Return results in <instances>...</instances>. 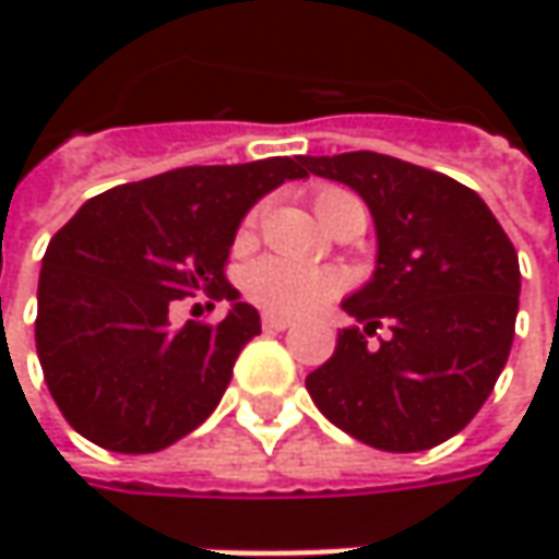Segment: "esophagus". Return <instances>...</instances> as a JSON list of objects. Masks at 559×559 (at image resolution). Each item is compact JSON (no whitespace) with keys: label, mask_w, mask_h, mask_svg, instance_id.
Instances as JSON below:
<instances>
[{"label":"esophagus","mask_w":559,"mask_h":559,"mask_svg":"<svg viewBox=\"0 0 559 559\" xmlns=\"http://www.w3.org/2000/svg\"><path fill=\"white\" fill-rule=\"evenodd\" d=\"M261 326H264L267 333H283V330H289L292 320L289 317H280V313H264V317H261Z\"/></svg>","instance_id":"34e87169"}]
</instances>
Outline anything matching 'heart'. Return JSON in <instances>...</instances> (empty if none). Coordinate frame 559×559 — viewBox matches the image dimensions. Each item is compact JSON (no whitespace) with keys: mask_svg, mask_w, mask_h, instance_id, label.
I'll list each match as a JSON object with an SVG mask.
<instances>
[{"mask_svg":"<svg viewBox=\"0 0 559 559\" xmlns=\"http://www.w3.org/2000/svg\"><path fill=\"white\" fill-rule=\"evenodd\" d=\"M338 195H352V192L326 186V189H320L313 195V207L323 211ZM242 289L264 311L305 313L335 298L342 292V276L333 273V270L305 267L298 261L270 254V258H258V261L248 264L246 276H242Z\"/></svg>","mask_w":559,"mask_h":559,"instance_id":"1","label":"heart"}]
</instances>
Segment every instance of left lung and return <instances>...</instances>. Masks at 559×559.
Masks as SVG:
<instances>
[{"instance_id": "left-lung-1", "label": "left lung", "mask_w": 559, "mask_h": 559, "mask_svg": "<svg viewBox=\"0 0 559 559\" xmlns=\"http://www.w3.org/2000/svg\"><path fill=\"white\" fill-rule=\"evenodd\" d=\"M355 189L376 226L370 283L342 301L357 323L305 385L320 414L379 451H429L479 414L504 370L520 261L488 204L457 180L379 152L305 155ZM393 333L379 349L366 335Z\"/></svg>"}]
</instances>
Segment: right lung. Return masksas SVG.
Returning a JSON list of instances; mask_svg holds the SVG:
<instances>
[{
  "label": "right lung",
  "instance_id": "1",
  "mask_svg": "<svg viewBox=\"0 0 559 559\" xmlns=\"http://www.w3.org/2000/svg\"><path fill=\"white\" fill-rule=\"evenodd\" d=\"M301 177V158L177 167L102 192L55 233L36 289V355L83 439L152 454L211 417L261 333L224 276L236 229L258 199ZM199 290L230 301L225 320L170 331L169 305Z\"/></svg>",
  "mask_w": 559,
  "mask_h": 559
}]
</instances>
